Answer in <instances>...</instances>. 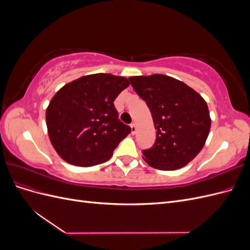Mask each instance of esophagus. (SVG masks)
<instances>
[{
	"instance_id": "1",
	"label": "esophagus",
	"mask_w": 250,
	"mask_h": 250,
	"mask_svg": "<svg viewBox=\"0 0 250 250\" xmlns=\"http://www.w3.org/2000/svg\"><path fill=\"white\" fill-rule=\"evenodd\" d=\"M130 128H131V133L134 134L135 131H137V126H135V123H131Z\"/></svg>"
}]
</instances>
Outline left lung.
I'll list each match as a JSON object with an SVG mask.
<instances>
[{"label": "left lung", "instance_id": "obj_1", "mask_svg": "<svg viewBox=\"0 0 250 250\" xmlns=\"http://www.w3.org/2000/svg\"><path fill=\"white\" fill-rule=\"evenodd\" d=\"M146 102L156 129L152 147L142 153L158 170L185 167L204 146L210 128L207 102L184 82L154 74L128 78Z\"/></svg>", "mask_w": 250, "mask_h": 250}]
</instances>
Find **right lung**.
I'll return each mask as SVG.
<instances>
[{"label": "right lung", "mask_w": 250, "mask_h": 250, "mask_svg": "<svg viewBox=\"0 0 250 250\" xmlns=\"http://www.w3.org/2000/svg\"><path fill=\"white\" fill-rule=\"evenodd\" d=\"M129 85L111 74L83 76L60 88L46 112L53 147L63 160L80 167L108 161L131 128L121 122L113 101Z\"/></svg>", "instance_id": "obj_1"}]
</instances>
